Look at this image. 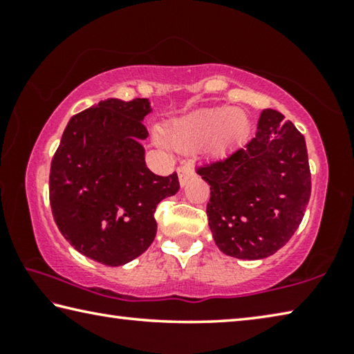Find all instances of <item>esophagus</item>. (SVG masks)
Here are the masks:
<instances>
[{
    "instance_id": "obj_1",
    "label": "esophagus",
    "mask_w": 354,
    "mask_h": 354,
    "mask_svg": "<svg viewBox=\"0 0 354 354\" xmlns=\"http://www.w3.org/2000/svg\"><path fill=\"white\" fill-rule=\"evenodd\" d=\"M194 175V167L190 164H181L178 167V176H179V183L181 185H185V183L189 181V178Z\"/></svg>"
}]
</instances>
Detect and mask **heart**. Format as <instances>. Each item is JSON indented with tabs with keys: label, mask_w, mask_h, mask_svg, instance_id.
<instances>
[{
	"label": "heart",
	"mask_w": 354,
	"mask_h": 354,
	"mask_svg": "<svg viewBox=\"0 0 354 354\" xmlns=\"http://www.w3.org/2000/svg\"><path fill=\"white\" fill-rule=\"evenodd\" d=\"M248 117L241 109L221 106L200 111L173 122L165 131L167 140L181 151L207 143L214 153L234 145L248 131Z\"/></svg>",
	"instance_id": "heart-1"
}]
</instances>
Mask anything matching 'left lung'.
Returning a JSON list of instances; mask_svg holds the SVG:
<instances>
[{
  "label": "left lung",
  "instance_id": "1",
  "mask_svg": "<svg viewBox=\"0 0 354 354\" xmlns=\"http://www.w3.org/2000/svg\"><path fill=\"white\" fill-rule=\"evenodd\" d=\"M196 173L211 185L209 227L227 256H272L301 223L310 196L306 142L278 111L263 109L253 139Z\"/></svg>",
  "mask_w": 354,
  "mask_h": 354
}]
</instances>
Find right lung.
Masks as SVG:
<instances>
[{"instance_id": "right-lung-1", "label": "right lung", "mask_w": 354, "mask_h": 354, "mask_svg": "<svg viewBox=\"0 0 354 354\" xmlns=\"http://www.w3.org/2000/svg\"><path fill=\"white\" fill-rule=\"evenodd\" d=\"M147 98H107L70 118L51 160L50 205L71 247L104 266L136 259L158 231L156 207L179 189L176 173L145 164Z\"/></svg>"}]
</instances>
